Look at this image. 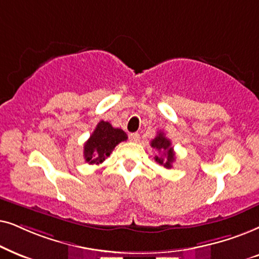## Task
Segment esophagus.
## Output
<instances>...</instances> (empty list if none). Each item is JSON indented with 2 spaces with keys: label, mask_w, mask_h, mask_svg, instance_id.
<instances>
[{
  "label": "esophagus",
  "mask_w": 259,
  "mask_h": 259,
  "mask_svg": "<svg viewBox=\"0 0 259 259\" xmlns=\"http://www.w3.org/2000/svg\"><path fill=\"white\" fill-rule=\"evenodd\" d=\"M129 140L132 141V142H139L140 141V135L137 133H134V134H130L129 135Z\"/></svg>",
  "instance_id": "obj_1"
}]
</instances>
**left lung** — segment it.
I'll list each match as a JSON object with an SVG mask.
<instances>
[{"instance_id": "1", "label": "left lung", "mask_w": 259, "mask_h": 259, "mask_svg": "<svg viewBox=\"0 0 259 259\" xmlns=\"http://www.w3.org/2000/svg\"><path fill=\"white\" fill-rule=\"evenodd\" d=\"M150 146L160 151V153L163 151V154H162L161 156H155V161L165 168H171V163H173L175 160V154L173 147H171L170 141L164 136V134H157V136L151 141Z\"/></svg>"}]
</instances>
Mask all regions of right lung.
I'll list each match as a JSON object with an SVG mask.
<instances>
[{"label": "right lung", "mask_w": 259, "mask_h": 259, "mask_svg": "<svg viewBox=\"0 0 259 259\" xmlns=\"http://www.w3.org/2000/svg\"><path fill=\"white\" fill-rule=\"evenodd\" d=\"M122 129L113 127L109 122L101 120L95 132L84 144V158L89 164H101L110 156L117 144L126 141Z\"/></svg>", "instance_id": "add662e5"}]
</instances>
